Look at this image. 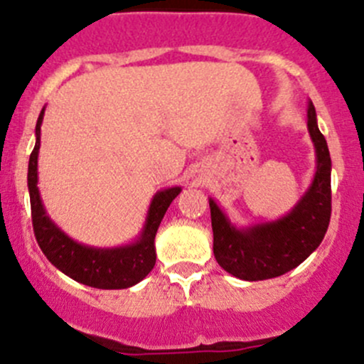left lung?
<instances>
[{
    "instance_id": "1",
    "label": "left lung",
    "mask_w": 364,
    "mask_h": 364,
    "mask_svg": "<svg viewBox=\"0 0 364 364\" xmlns=\"http://www.w3.org/2000/svg\"><path fill=\"white\" fill-rule=\"evenodd\" d=\"M308 132L317 155L314 181L291 213L280 220L237 229L218 204L209 199L213 253L227 273L240 280L277 278L299 266L317 250L331 218V156L317 127L314 104H308Z\"/></svg>"
}]
</instances>
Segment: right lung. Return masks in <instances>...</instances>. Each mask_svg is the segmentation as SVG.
Here are the masks:
<instances>
[{
    "label": "right lung",
    "instance_id": "obj_1",
    "mask_svg": "<svg viewBox=\"0 0 364 364\" xmlns=\"http://www.w3.org/2000/svg\"><path fill=\"white\" fill-rule=\"evenodd\" d=\"M43 111L36 121V142L29 155L28 188L31 203V220L35 237L43 255L61 273L75 282L95 289H128L148 277L156 262L155 236L161 218L172 200L181 192V186L161 190L153 197L146 216L144 229L135 243L117 248H95L80 245L68 237L46 213L38 192V149L40 127L43 121Z\"/></svg>",
    "mask_w": 364,
    "mask_h": 364
}]
</instances>
